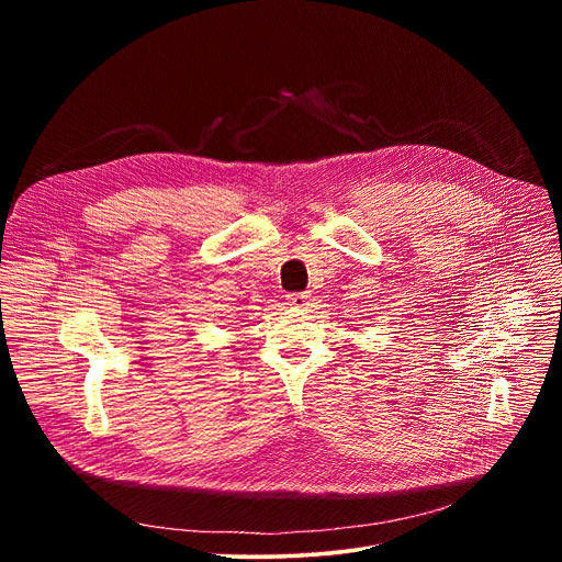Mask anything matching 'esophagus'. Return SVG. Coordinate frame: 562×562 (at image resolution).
<instances>
[{"instance_id":"esophagus-1","label":"esophagus","mask_w":562,"mask_h":562,"mask_svg":"<svg viewBox=\"0 0 562 562\" xmlns=\"http://www.w3.org/2000/svg\"><path fill=\"white\" fill-rule=\"evenodd\" d=\"M308 293H293V295H289V304L291 306H295V308H306L308 306Z\"/></svg>"}]
</instances>
